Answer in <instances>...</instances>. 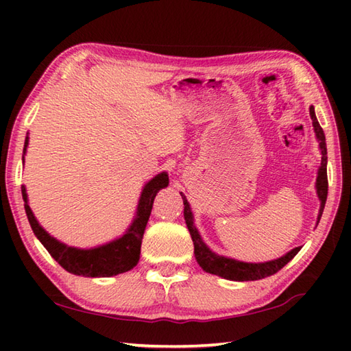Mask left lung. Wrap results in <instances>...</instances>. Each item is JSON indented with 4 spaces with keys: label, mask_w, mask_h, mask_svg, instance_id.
Listing matches in <instances>:
<instances>
[{
    "label": "left lung",
    "mask_w": 351,
    "mask_h": 351,
    "mask_svg": "<svg viewBox=\"0 0 351 351\" xmlns=\"http://www.w3.org/2000/svg\"><path fill=\"white\" fill-rule=\"evenodd\" d=\"M27 145L28 137L25 138L24 154L27 151ZM169 178L166 173L156 175L151 182H147L143 191H141L140 202L137 206V215L131 223L130 229L126 230L121 238H117V240L93 249L69 247V245H66L62 241L56 240L54 237H51L47 230L39 225V221L36 220L33 211L29 210L25 185H21V191L22 197H24L27 217L29 225H32L34 235L39 238V241L45 245V249L49 252V255L54 258L64 270L78 276H87V278H108V276L128 271L138 263V244H141L140 237L143 235L149 215H151L154 197L156 193H158V190L166 187ZM185 220H187L191 240L195 243V255L199 261V265L202 267L205 271L215 274V263H217L219 256H215L214 253L206 249V245L200 240V235L196 228L193 226V219L190 215H187Z\"/></svg>",
    "instance_id": "1"
}]
</instances>
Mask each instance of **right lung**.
Masks as SVG:
<instances>
[{
  "mask_svg": "<svg viewBox=\"0 0 351 351\" xmlns=\"http://www.w3.org/2000/svg\"><path fill=\"white\" fill-rule=\"evenodd\" d=\"M309 111H311L312 123H314V128L317 132V138L319 141V151H322V155H323L322 167L318 170V178H317V193H318L319 200H322V208H319V215H318V220H319L322 219V214L326 205L327 187H329V182H327V169H326L327 147H326L324 132L317 121L314 107H311ZM184 205H187V202H184ZM185 210H187V208H184V211ZM299 250H300L299 247H295L291 252H288L287 255L282 256L280 259H276V261H271V263H265V264H245V263H238V261L228 259V258H217V263H215V274L220 276V278H225L229 280H238V282L264 279L267 276H273L274 273H278L282 267H285L289 261L299 253Z\"/></svg>",
  "mask_w": 351,
  "mask_h": 351,
  "instance_id": "obj_1",
  "label": "right lung"
}]
</instances>
